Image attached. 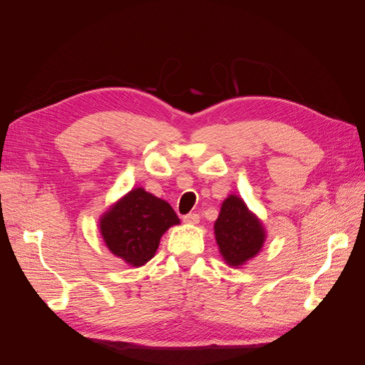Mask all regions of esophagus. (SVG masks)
I'll return each mask as SVG.
<instances>
[{
    "instance_id": "esophagus-1",
    "label": "esophagus",
    "mask_w": 365,
    "mask_h": 365,
    "mask_svg": "<svg viewBox=\"0 0 365 365\" xmlns=\"http://www.w3.org/2000/svg\"><path fill=\"white\" fill-rule=\"evenodd\" d=\"M200 215H196V213H190V215H185L184 217H182V220L185 224H190V225H196V224H200Z\"/></svg>"
}]
</instances>
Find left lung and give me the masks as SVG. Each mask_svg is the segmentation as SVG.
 <instances>
[{"mask_svg":"<svg viewBox=\"0 0 365 365\" xmlns=\"http://www.w3.org/2000/svg\"><path fill=\"white\" fill-rule=\"evenodd\" d=\"M215 237L224 262L231 268H240L262 251L267 230L240 196L230 195L220 205Z\"/></svg>","mask_w":365,"mask_h":365,"instance_id":"left-lung-1","label":"left lung"}]
</instances>
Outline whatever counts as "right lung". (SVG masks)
Returning <instances> with one entry per match:
<instances>
[{"mask_svg": "<svg viewBox=\"0 0 365 365\" xmlns=\"http://www.w3.org/2000/svg\"><path fill=\"white\" fill-rule=\"evenodd\" d=\"M180 224L169 202L135 187L101 216L98 230L115 257L138 268L155 256L165 231Z\"/></svg>", "mask_w": 365, "mask_h": 365, "instance_id": "right-lung-1", "label": "right lung"}]
</instances>
